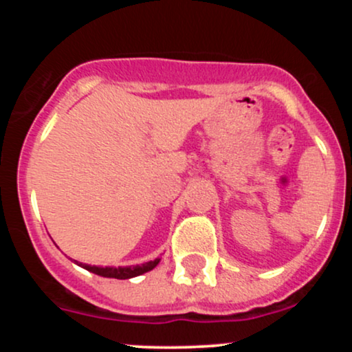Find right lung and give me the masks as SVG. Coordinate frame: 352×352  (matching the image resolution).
Instances as JSON below:
<instances>
[{"label":"right lung","mask_w":352,"mask_h":352,"mask_svg":"<svg viewBox=\"0 0 352 352\" xmlns=\"http://www.w3.org/2000/svg\"><path fill=\"white\" fill-rule=\"evenodd\" d=\"M160 260H153V261H148V263H144V265H137V266H125V268H102V266H91V265H82L80 266L82 268H86L87 272H92L96 274H99V276H104V278H117V280H127V278H134V276H139V274H144L147 272H151V270L155 268L157 265H159Z\"/></svg>","instance_id":"1"}]
</instances>
